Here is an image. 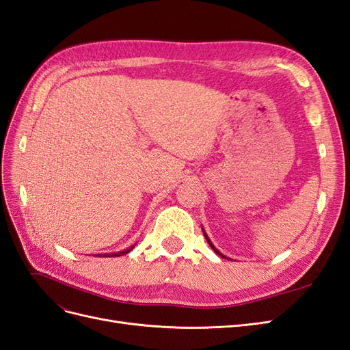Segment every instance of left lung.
Masks as SVG:
<instances>
[{"mask_svg":"<svg viewBox=\"0 0 350 350\" xmlns=\"http://www.w3.org/2000/svg\"><path fill=\"white\" fill-rule=\"evenodd\" d=\"M203 234H204V238H206V241H207V243H208V245L211 247V250H213L216 254H217V256H220V257H224V258H226L225 256H224V254H221V252H219V250H216V247L213 245V243H211V241L208 239V237H207V234H206V232L203 230Z\"/></svg>","mask_w":350,"mask_h":350,"instance_id":"8db88e82","label":"left lung"}]
</instances>
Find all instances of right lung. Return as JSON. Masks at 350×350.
<instances>
[{
	"instance_id": "add662e5",
	"label": "right lung",
	"mask_w": 350,
	"mask_h": 350,
	"mask_svg": "<svg viewBox=\"0 0 350 350\" xmlns=\"http://www.w3.org/2000/svg\"><path fill=\"white\" fill-rule=\"evenodd\" d=\"M134 248V245L133 247H130V248H126V250H124V251H120V252H113V254H99V257H120V256H125V254H129L131 250Z\"/></svg>"
}]
</instances>
